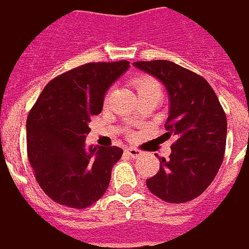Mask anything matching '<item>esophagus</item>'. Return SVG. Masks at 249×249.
I'll list each match as a JSON object with an SVG mask.
<instances>
[{"mask_svg": "<svg viewBox=\"0 0 249 249\" xmlns=\"http://www.w3.org/2000/svg\"><path fill=\"white\" fill-rule=\"evenodd\" d=\"M126 152V155L130 157H133V159H137V157L141 156V152L139 149H135V148H128V149H125Z\"/></svg>", "mask_w": 249, "mask_h": 249, "instance_id": "esophagus-1", "label": "esophagus"}]
</instances>
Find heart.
<instances>
[{
	"label": "heart",
	"mask_w": 249,
	"mask_h": 249,
	"mask_svg": "<svg viewBox=\"0 0 249 249\" xmlns=\"http://www.w3.org/2000/svg\"><path fill=\"white\" fill-rule=\"evenodd\" d=\"M136 87H137V92L144 93V92H151V90H157L160 92V87L155 80H152L149 77H142L139 81L136 82Z\"/></svg>",
	"instance_id": "obj_1"
}]
</instances>
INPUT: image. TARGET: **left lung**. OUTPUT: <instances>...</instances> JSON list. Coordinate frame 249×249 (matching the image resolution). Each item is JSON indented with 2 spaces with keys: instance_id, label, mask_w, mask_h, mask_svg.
<instances>
[{
  "instance_id": "left-lung-1",
  "label": "left lung",
  "mask_w": 249,
  "mask_h": 249,
  "mask_svg": "<svg viewBox=\"0 0 249 249\" xmlns=\"http://www.w3.org/2000/svg\"><path fill=\"white\" fill-rule=\"evenodd\" d=\"M157 78L168 93L164 137H176L169 159H160V171L146 180L153 195L168 203L197 197L213 181L224 159L227 117L208 82L167 60L133 62Z\"/></svg>"
}]
</instances>
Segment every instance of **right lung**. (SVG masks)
Here are the masks:
<instances>
[{
  "instance_id": "add662e5",
  "label": "right lung",
  "mask_w": 249,
  "mask_h": 249,
  "mask_svg": "<svg viewBox=\"0 0 249 249\" xmlns=\"http://www.w3.org/2000/svg\"><path fill=\"white\" fill-rule=\"evenodd\" d=\"M128 61L90 62L52 80L26 121L28 157L41 189L69 208H88L103 197L123 149L87 145L90 117L103 110L109 88Z\"/></svg>"
}]
</instances>
